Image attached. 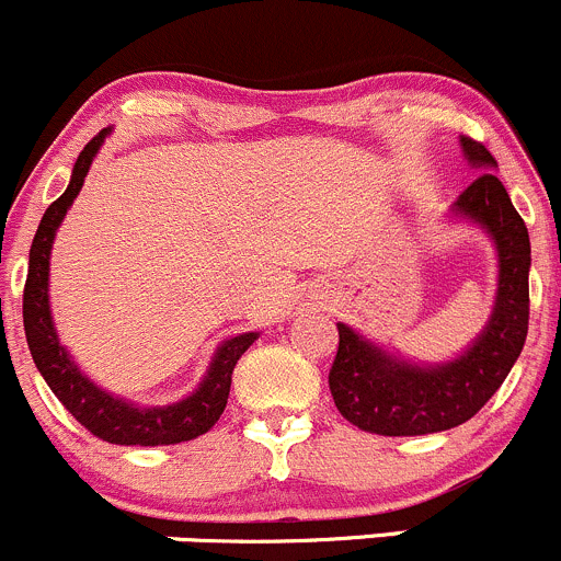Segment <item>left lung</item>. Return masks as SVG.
I'll use <instances>...</instances> for the list:
<instances>
[{"label":"left lung","mask_w":561,"mask_h":561,"mask_svg":"<svg viewBox=\"0 0 561 561\" xmlns=\"http://www.w3.org/2000/svg\"><path fill=\"white\" fill-rule=\"evenodd\" d=\"M467 160L483 173L458 195L456 214L483 225L500 252L494 314L478 342L445 366H415L386 355L336 322L339 350L328 371L336 410L353 426L382 437L448 432L478 415L522 355L529 331V233L511 195L489 168L496 165L480 140L461 135Z\"/></svg>","instance_id":"1"}]
</instances>
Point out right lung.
<instances>
[{
  "mask_svg": "<svg viewBox=\"0 0 561 561\" xmlns=\"http://www.w3.org/2000/svg\"><path fill=\"white\" fill-rule=\"evenodd\" d=\"M111 129H100L83 151L78 154L76 168H72L70 186L45 208L39 228L35 233L30 249V274H26L24 285V331L30 353L35 358L39 375L54 390L56 399L65 404L67 412H72L83 428L94 434V437L105 439L113 445H175L195 439L206 434L228 404L230 382H233V369L239 364L241 355L247 353L249 344L257 339V333H241V336L230 339L214 355V364L208 375L203 377L201 388L190 396V399L179 401L171 407H151V410H140V407L127 404L122 399H113L111 393L100 390L94 382H89L76 364L70 360L67 350L61 347L56 339L54 320H50L48 309V260L50 244H54L56 228L65 219L67 208L72 206L76 195L81 192L83 179H87L89 165H92L94 154L103 146L105 135Z\"/></svg>",
  "mask_w": 561,
  "mask_h": 561,
  "instance_id": "obj_1",
  "label": "right lung"
}]
</instances>
